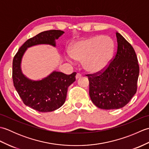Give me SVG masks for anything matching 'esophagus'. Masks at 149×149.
I'll list each match as a JSON object with an SVG mask.
<instances>
[{
  "instance_id": "34e87169",
  "label": "esophagus",
  "mask_w": 149,
  "mask_h": 149,
  "mask_svg": "<svg viewBox=\"0 0 149 149\" xmlns=\"http://www.w3.org/2000/svg\"><path fill=\"white\" fill-rule=\"evenodd\" d=\"M81 77V74H80L79 73H77L76 75H75V79H79Z\"/></svg>"
}]
</instances>
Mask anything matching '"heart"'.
<instances>
[{
  "mask_svg": "<svg viewBox=\"0 0 149 149\" xmlns=\"http://www.w3.org/2000/svg\"><path fill=\"white\" fill-rule=\"evenodd\" d=\"M113 40L107 36L88 37L72 44L69 54L75 61L82 62L85 71L99 74L107 68L114 53Z\"/></svg>",
  "mask_w": 149,
  "mask_h": 149,
  "instance_id": "heart-1",
  "label": "heart"
}]
</instances>
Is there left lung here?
<instances>
[{
	"mask_svg": "<svg viewBox=\"0 0 149 149\" xmlns=\"http://www.w3.org/2000/svg\"><path fill=\"white\" fill-rule=\"evenodd\" d=\"M116 36L117 52L108 67L99 75H87L91 100L102 109L122 108L137 90L140 68L136 54L121 34L116 32Z\"/></svg>",
	"mask_w": 149,
	"mask_h": 149,
	"instance_id": "obj_1",
	"label": "left lung"
}]
</instances>
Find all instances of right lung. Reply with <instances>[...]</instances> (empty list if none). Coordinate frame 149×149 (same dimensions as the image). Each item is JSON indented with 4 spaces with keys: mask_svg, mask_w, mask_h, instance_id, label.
Masks as SVG:
<instances>
[{
    "mask_svg": "<svg viewBox=\"0 0 149 149\" xmlns=\"http://www.w3.org/2000/svg\"><path fill=\"white\" fill-rule=\"evenodd\" d=\"M60 30L43 31L27 40L19 49L13 61V81L14 86L26 106L40 112L58 109L65 103L68 88L75 81L76 73L66 75L53 71L41 80H32L22 72V58L27 49L38 45L56 47V40L64 34Z\"/></svg>",
    "mask_w": 149,
    "mask_h": 149,
    "instance_id": "add662e5",
    "label": "right lung"
}]
</instances>
